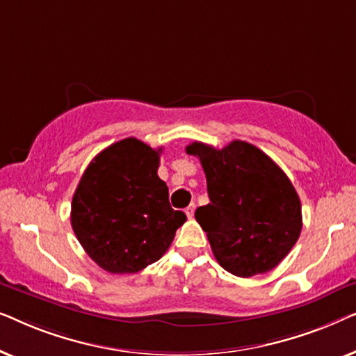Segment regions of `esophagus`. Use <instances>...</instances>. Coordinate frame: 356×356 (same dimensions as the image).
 <instances>
[{"label": "esophagus", "mask_w": 356, "mask_h": 356, "mask_svg": "<svg viewBox=\"0 0 356 356\" xmlns=\"http://www.w3.org/2000/svg\"><path fill=\"white\" fill-rule=\"evenodd\" d=\"M184 212H186L188 218H193V216H194V206H189V207H186V209H184Z\"/></svg>", "instance_id": "34e87169"}]
</instances>
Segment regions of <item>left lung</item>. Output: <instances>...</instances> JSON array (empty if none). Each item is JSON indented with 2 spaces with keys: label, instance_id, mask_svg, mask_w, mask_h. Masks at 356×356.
I'll list each match as a JSON object with an SVG mask.
<instances>
[{
  "label": "left lung",
  "instance_id": "8db88e82",
  "mask_svg": "<svg viewBox=\"0 0 356 356\" xmlns=\"http://www.w3.org/2000/svg\"><path fill=\"white\" fill-rule=\"evenodd\" d=\"M186 152L199 157L206 173L211 202L197 207L194 217L218 264L236 277L279 266L303 227L300 197L284 170L245 140L220 150L193 143Z\"/></svg>",
  "mask_w": 356,
  "mask_h": 356
}]
</instances>
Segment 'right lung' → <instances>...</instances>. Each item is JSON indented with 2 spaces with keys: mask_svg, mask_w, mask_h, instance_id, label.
<instances>
[{
  "mask_svg": "<svg viewBox=\"0 0 356 356\" xmlns=\"http://www.w3.org/2000/svg\"><path fill=\"white\" fill-rule=\"evenodd\" d=\"M160 152L136 138L118 140L95 155L72 196L76 238L110 274H134L159 261L186 222L157 175Z\"/></svg>",
  "mask_w": 356,
  "mask_h": 356,
  "instance_id": "obj_1",
  "label": "right lung"
}]
</instances>
